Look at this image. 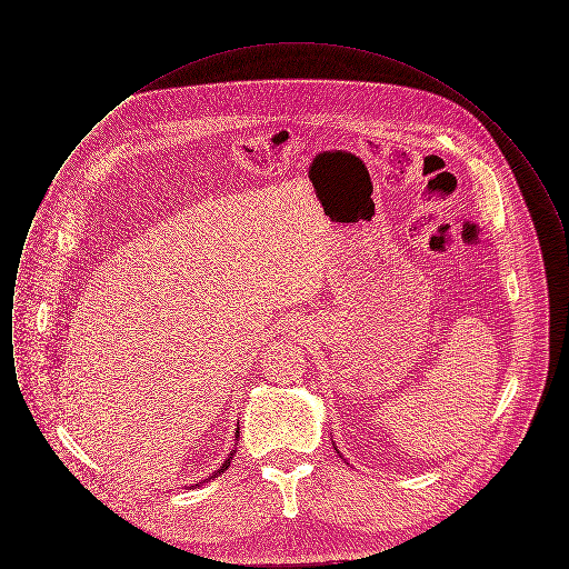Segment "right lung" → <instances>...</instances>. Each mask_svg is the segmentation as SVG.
<instances>
[{"label": "right lung", "instance_id": "1", "mask_svg": "<svg viewBox=\"0 0 569 569\" xmlns=\"http://www.w3.org/2000/svg\"><path fill=\"white\" fill-rule=\"evenodd\" d=\"M237 433H239V431H237ZM232 455H234V452H232ZM232 455H230V457H228V459L223 460V465H221V467H219V469H217L216 473H213V476H211V478H207V482H209V480H213V478H217V476H221V473H223V471H226V469H228V467H230V460H232ZM200 485H204V482H198V485H196V487H200Z\"/></svg>", "mask_w": 569, "mask_h": 569}]
</instances>
